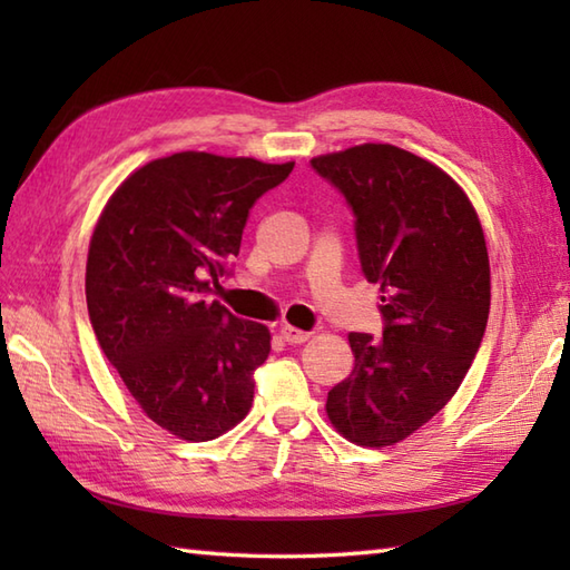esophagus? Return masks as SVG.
<instances>
[{"mask_svg": "<svg viewBox=\"0 0 570 570\" xmlns=\"http://www.w3.org/2000/svg\"><path fill=\"white\" fill-rule=\"evenodd\" d=\"M278 335H282L284 343H288V345H301V343L308 341V333L306 331L292 328V325H282V328H278Z\"/></svg>", "mask_w": 570, "mask_h": 570, "instance_id": "esophagus-1", "label": "esophagus"}]
</instances>
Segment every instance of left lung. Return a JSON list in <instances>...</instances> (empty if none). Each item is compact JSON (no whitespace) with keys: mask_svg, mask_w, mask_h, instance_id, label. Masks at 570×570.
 <instances>
[{"mask_svg":"<svg viewBox=\"0 0 570 570\" xmlns=\"http://www.w3.org/2000/svg\"><path fill=\"white\" fill-rule=\"evenodd\" d=\"M355 215L360 269L380 284L382 337L350 333L355 367L328 392L347 441H404L451 402L490 313L485 235L468 196L431 161L392 144L311 159Z\"/></svg>","mask_w":570,"mask_h":570,"instance_id":"obj_1","label":"left lung"}]
</instances>
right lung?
I'll list each match as a JSON object with an SVG mask.
<instances>
[{
    "instance_id": "obj_1",
    "label": "right lung",
    "mask_w": 570,
    "mask_h": 570,
    "mask_svg": "<svg viewBox=\"0 0 570 570\" xmlns=\"http://www.w3.org/2000/svg\"><path fill=\"white\" fill-rule=\"evenodd\" d=\"M294 164L180 151L131 174L95 227L85 298L95 337L151 421L210 441L247 416L269 331L210 301L252 205Z\"/></svg>"
}]
</instances>
